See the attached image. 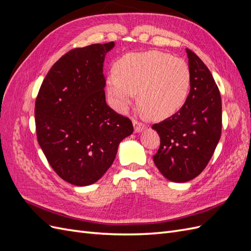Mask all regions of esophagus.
I'll return each mask as SVG.
<instances>
[{"mask_svg": "<svg viewBox=\"0 0 251 251\" xmlns=\"http://www.w3.org/2000/svg\"><path fill=\"white\" fill-rule=\"evenodd\" d=\"M133 126H134L135 133H140V132H142L143 130H146V128H147L146 125L139 123V121H137V120L133 121Z\"/></svg>", "mask_w": 251, "mask_h": 251, "instance_id": "obj_1", "label": "esophagus"}]
</instances>
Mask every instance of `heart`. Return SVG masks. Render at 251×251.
<instances>
[{
  "instance_id": "1",
  "label": "heart",
  "mask_w": 251,
  "mask_h": 251,
  "mask_svg": "<svg viewBox=\"0 0 251 251\" xmlns=\"http://www.w3.org/2000/svg\"><path fill=\"white\" fill-rule=\"evenodd\" d=\"M189 87L187 64L159 51L125 55L107 77L108 95L118 112H126L138 92L142 113L157 119L168 118L183 107Z\"/></svg>"
}]
</instances>
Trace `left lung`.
<instances>
[{
	"label": "left lung",
	"mask_w": 251,
	"mask_h": 251,
	"mask_svg": "<svg viewBox=\"0 0 251 251\" xmlns=\"http://www.w3.org/2000/svg\"><path fill=\"white\" fill-rule=\"evenodd\" d=\"M191 71V91L176 114L151 128L160 137L153 160L173 182H187L206 168L221 137L222 101L208 68L186 49Z\"/></svg>",
	"instance_id": "left-lung-1"
}]
</instances>
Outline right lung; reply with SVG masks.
<instances>
[{
	"instance_id": "right-lung-1",
	"label": "right lung",
	"mask_w": 251,
	"mask_h": 251,
	"mask_svg": "<svg viewBox=\"0 0 251 251\" xmlns=\"http://www.w3.org/2000/svg\"><path fill=\"white\" fill-rule=\"evenodd\" d=\"M114 46L94 44L68 52L52 66L35 101L40 147L58 176L76 186L100 180L134 130L130 119L105 102L103 62Z\"/></svg>"
}]
</instances>
